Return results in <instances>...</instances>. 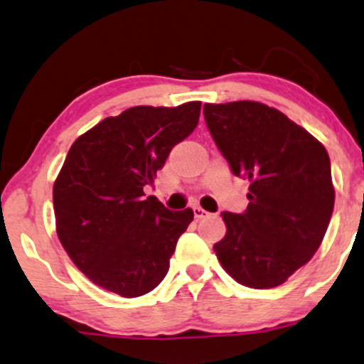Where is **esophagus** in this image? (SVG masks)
I'll return each instance as SVG.
<instances>
[{
  "instance_id": "obj_1",
  "label": "esophagus",
  "mask_w": 364,
  "mask_h": 364,
  "mask_svg": "<svg viewBox=\"0 0 364 364\" xmlns=\"http://www.w3.org/2000/svg\"><path fill=\"white\" fill-rule=\"evenodd\" d=\"M193 215L197 219H202V218H205V215H209V213H207V210H203L202 207H198V205H195L193 207Z\"/></svg>"
}]
</instances>
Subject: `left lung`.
Listing matches in <instances>:
<instances>
[{"label":"left lung","instance_id":"left-lung-1","mask_svg":"<svg viewBox=\"0 0 364 364\" xmlns=\"http://www.w3.org/2000/svg\"><path fill=\"white\" fill-rule=\"evenodd\" d=\"M203 115L233 174L250 181L245 213L221 214L226 235L214 252L242 285H282L311 261L328 228L335 202L328 151L264 103H205Z\"/></svg>","mask_w":364,"mask_h":364}]
</instances>
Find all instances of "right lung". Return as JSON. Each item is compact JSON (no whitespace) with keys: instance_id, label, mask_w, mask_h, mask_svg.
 <instances>
[{"instance_id":"1","label":"right lung","mask_w":364,"mask_h":364,"mask_svg":"<svg viewBox=\"0 0 364 364\" xmlns=\"http://www.w3.org/2000/svg\"><path fill=\"white\" fill-rule=\"evenodd\" d=\"M200 107H131L72 143L53 185L57 235L95 285L131 299L167 274L193 210L173 213L143 188L197 127Z\"/></svg>"}]
</instances>
